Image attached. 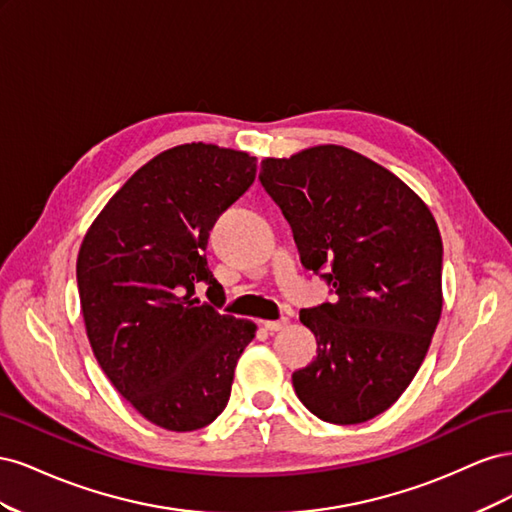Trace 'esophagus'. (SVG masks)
<instances>
[{
    "instance_id": "34e87169",
    "label": "esophagus",
    "mask_w": 512,
    "mask_h": 512,
    "mask_svg": "<svg viewBox=\"0 0 512 512\" xmlns=\"http://www.w3.org/2000/svg\"><path fill=\"white\" fill-rule=\"evenodd\" d=\"M262 324H265V329H267V331L277 333V331H282V329L286 327V324H288V318H280V320H265Z\"/></svg>"
}]
</instances>
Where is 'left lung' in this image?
I'll list each match as a JSON object with an SVG mask.
<instances>
[{"label":"left lung","mask_w":512,"mask_h":512,"mask_svg":"<svg viewBox=\"0 0 512 512\" xmlns=\"http://www.w3.org/2000/svg\"><path fill=\"white\" fill-rule=\"evenodd\" d=\"M260 183L288 220L303 267L335 301L301 309L318 356L294 393L318 418L356 425L408 389L442 314V237L391 170L339 145L267 158Z\"/></svg>","instance_id":"obj_1"}]
</instances>
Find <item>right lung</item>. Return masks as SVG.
<instances>
[{
  "instance_id": "1",
  "label": "right lung",
  "mask_w": 512,
  "mask_h": 512,
  "mask_svg": "<svg viewBox=\"0 0 512 512\" xmlns=\"http://www.w3.org/2000/svg\"><path fill=\"white\" fill-rule=\"evenodd\" d=\"M256 179L245 151L190 143L162 151L123 183L76 258L91 350L115 389L168 431L207 427L228 404L252 320L194 297L222 288L207 267L215 220Z\"/></svg>"
}]
</instances>
